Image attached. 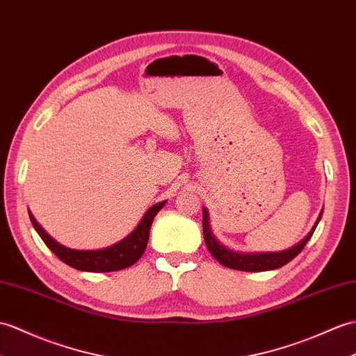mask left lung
Returning a JSON list of instances; mask_svg holds the SVG:
<instances>
[{
    "mask_svg": "<svg viewBox=\"0 0 356 356\" xmlns=\"http://www.w3.org/2000/svg\"><path fill=\"white\" fill-rule=\"evenodd\" d=\"M321 213L317 218V221L314 222L312 229L309 230V234L305 236L300 243H297L296 245L290 247V249L282 250V252H264V253H241V252H235L230 250L227 247L218 243V239L212 235V230L209 226V213L208 209L203 208V236H204V243L208 245V250L211 254L216 258L221 266H225L227 268H234V270H241V271H268V270H276L284 267L285 264L294 259L297 254H299L303 247L307 245V243L311 239L314 230H316L318 221L321 220Z\"/></svg>",
    "mask_w": 356,
    "mask_h": 356,
    "instance_id": "8db88e82",
    "label": "left lung"
}]
</instances>
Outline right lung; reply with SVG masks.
Here are the masks:
<instances>
[{
  "mask_svg": "<svg viewBox=\"0 0 356 356\" xmlns=\"http://www.w3.org/2000/svg\"><path fill=\"white\" fill-rule=\"evenodd\" d=\"M167 202H161L153 204L148 209L143 220L138 222V226L131 234H129L126 238H122L120 243L113 244L111 247L100 250H76L70 249L59 244L49 236L45 230L40 227L36 218L33 217V213L29 211V216L31 220L33 227L36 229L39 236L42 238V241L47 244V247L51 250L57 258L62 262L68 264L70 267L81 270V271H92V273H106V271H117L127 268L144 254L145 247L150 238V227L154 217L158 216V212L163 208Z\"/></svg>",
  "mask_w": 356,
  "mask_h": 356,
  "instance_id": "right-lung-1",
  "label": "right lung"
}]
</instances>
